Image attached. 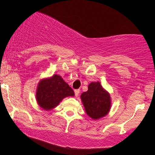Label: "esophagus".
<instances>
[{
  "instance_id": "1",
  "label": "esophagus",
  "mask_w": 155,
  "mask_h": 155,
  "mask_svg": "<svg viewBox=\"0 0 155 155\" xmlns=\"http://www.w3.org/2000/svg\"><path fill=\"white\" fill-rule=\"evenodd\" d=\"M74 92H75V96H76V97H77V96L79 95L80 90H74Z\"/></svg>"
}]
</instances>
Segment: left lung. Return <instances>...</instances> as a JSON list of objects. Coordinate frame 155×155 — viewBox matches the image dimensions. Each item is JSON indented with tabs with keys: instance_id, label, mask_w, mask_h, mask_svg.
Wrapping results in <instances>:
<instances>
[{
	"instance_id": "1",
	"label": "left lung",
	"mask_w": 155,
	"mask_h": 155,
	"mask_svg": "<svg viewBox=\"0 0 155 155\" xmlns=\"http://www.w3.org/2000/svg\"><path fill=\"white\" fill-rule=\"evenodd\" d=\"M81 98L86 113L94 120L106 116L109 111L110 95L98 81L90 83L88 90L81 94Z\"/></svg>"
}]
</instances>
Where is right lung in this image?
<instances>
[{
	"instance_id": "obj_1",
	"label": "right lung",
	"mask_w": 155,
	"mask_h": 155,
	"mask_svg": "<svg viewBox=\"0 0 155 155\" xmlns=\"http://www.w3.org/2000/svg\"><path fill=\"white\" fill-rule=\"evenodd\" d=\"M74 92L61 76L55 74L49 79H43L38 85L36 99L44 109L50 110L60 104L64 97L74 96Z\"/></svg>"
}]
</instances>
